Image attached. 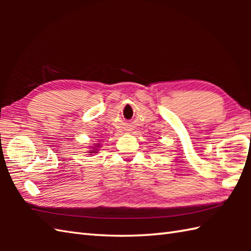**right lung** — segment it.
Wrapping results in <instances>:
<instances>
[{
  "mask_svg": "<svg viewBox=\"0 0 251 251\" xmlns=\"http://www.w3.org/2000/svg\"><path fill=\"white\" fill-rule=\"evenodd\" d=\"M96 147H97V148H98V147H99V145H97V146H96ZM97 148H95V149H92V150H93V151H92V152H90V153H97V152H96V151H97Z\"/></svg>",
  "mask_w": 251,
  "mask_h": 251,
  "instance_id": "obj_1",
  "label": "right lung"
}]
</instances>
